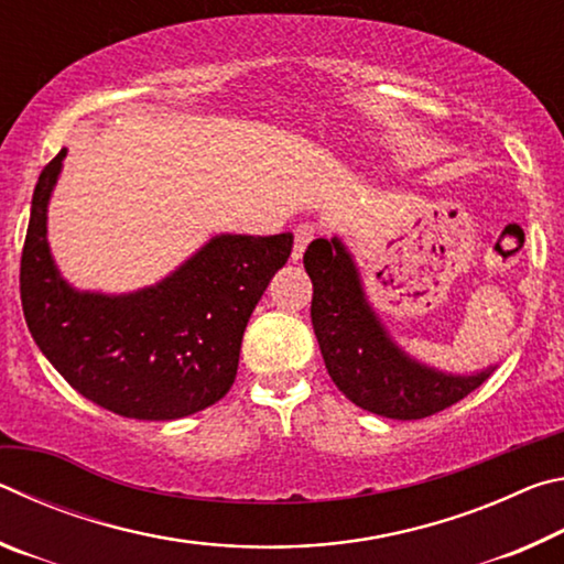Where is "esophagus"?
<instances>
[{"label": "esophagus", "mask_w": 564, "mask_h": 564, "mask_svg": "<svg viewBox=\"0 0 564 564\" xmlns=\"http://www.w3.org/2000/svg\"><path fill=\"white\" fill-rule=\"evenodd\" d=\"M295 243H293V261H301L303 253H305V246L313 241V236H316V226L313 224H301L295 226Z\"/></svg>", "instance_id": "obj_1"}]
</instances>
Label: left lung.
<instances>
[{"label":"left lung","instance_id":"left-lung-1","mask_svg":"<svg viewBox=\"0 0 564 564\" xmlns=\"http://www.w3.org/2000/svg\"><path fill=\"white\" fill-rule=\"evenodd\" d=\"M313 283L311 321L333 383L350 403L393 420H420L470 395L495 368L451 376L408 358L362 293L356 263L340 238H316L303 253Z\"/></svg>","mask_w":564,"mask_h":564}]
</instances>
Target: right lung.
I'll list each match as a JSON object with an SVG mask.
<instances>
[{
  "label": "right lung",
  "mask_w": 564,
  "mask_h": 564,
  "mask_svg": "<svg viewBox=\"0 0 564 564\" xmlns=\"http://www.w3.org/2000/svg\"><path fill=\"white\" fill-rule=\"evenodd\" d=\"M66 149L42 169L32 198L19 293L26 326L76 393L111 413L174 420L234 386L246 323L283 269L293 234H224L164 281L137 293H82L56 271L46 204Z\"/></svg>",
  "instance_id": "1"
}]
</instances>
